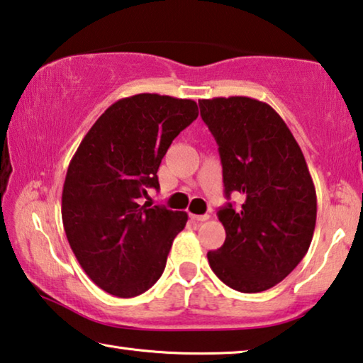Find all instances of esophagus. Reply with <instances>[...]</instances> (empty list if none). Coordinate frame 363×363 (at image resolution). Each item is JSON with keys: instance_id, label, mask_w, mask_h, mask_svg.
Here are the masks:
<instances>
[{"instance_id": "esophagus-1", "label": "esophagus", "mask_w": 363, "mask_h": 363, "mask_svg": "<svg viewBox=\"0 0 363 363\" xmlns=\"http://www.w3.org/2000/svg\"><path fill=\"white\" fill-rule=\"evenodd\" d=\"M191 218L194 221H206L210 216L208 215H191Z\"/></svg>"}]
</instances>
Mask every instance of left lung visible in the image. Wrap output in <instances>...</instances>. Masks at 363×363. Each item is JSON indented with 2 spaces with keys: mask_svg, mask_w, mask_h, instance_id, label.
<instances>
[{
  "mask_svg": "<svg viewBox=\"0 0 363 363\" xmlns=\"http://www.w3.org/2000/svg\"><path fill=\"white\" fill-rule=\"evenodd\" d=\"M218 143L226 199L218 218L226 240L208 263L224 284L262 292L283 281L306 257L316 221V194L289 128L267 103L249 96L199 100Z\"/></svg>",
  "mask_w": 363,
  "mask_h": 363,
  "instance_id": "1",
  "label": "left lung"
}]
</instances>
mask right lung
<instances>
[{
	"label": "right lung",
	"mask_w": 363,
	"mask_h": 363,
	"mask_svg": "<svg viewBox=\"0 0 363 363\" xmlns=\"http://www.w3.org/2000/svg\"><path fill=\"white\" fill-rule=\"evenodd\" d=\"M199 116L194 100L139 94L113 103L69 163L61 215L69 245L94 283L135 297L163 274L186 211L140 205L160 189L158 168L171 142Z\"/></svg>",
	"instance_id": "right-lung-1"
}]
</instances>
